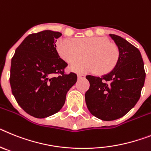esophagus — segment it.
Here are the masks:
<instances>
[{
    "label": "esophagus",
    "instance_id": "obj_1",
    "mask_svg": "<svg viewBox=\"0 0 151 151\" xmlns=\"http://www.w3.org/2000/svg\"><path fill=\"white\" fill-rule=\"evenodd\" d=\"M77 78L79 80L81 79H83V78H85V76L83 75V74H77Z\"/></svg>",
    "mask_w": 151,
    "mask_h": 151
}]
</instances>
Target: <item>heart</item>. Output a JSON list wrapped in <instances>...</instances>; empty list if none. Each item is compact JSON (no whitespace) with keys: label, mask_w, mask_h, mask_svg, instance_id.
I'll return each instance as SVG.
<instances>
[{"label":"heart","mask_w":151,"mask_h":151,"mask_svg":"<svg viewBox=\"0 0 151 151\" xmlns=\"http://www.w3.org/2000/svg\"><path fill=\"white\" fill-rule=\"evenodd\" d=\"M56 46L59 55L68 63L81 59L86 54L87 60L76 61L70 66L72 71L80 74H107L113 70L119 58V48L104 37L79 38L74 42L62 38Z\"/></svg>","instance_id":"heart-1"}]
</instances>
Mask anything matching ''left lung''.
I'll use <instances>...</instances> for the list:
<instances>
[{
	"instance_id": "left-lung-1",
	"label": "left lung",
	"mask_w": 151,
	"mask_h": 151,
	"mask_svg": "<svg viewBox=\"0 0 151 151\" xmlns=\"http://www.w3.org/2000/svg\"><path fill=\"white\" fill-rule=\"evenodd\" d=\"M109 36L119 48L117 65L101 77H86L90 82L85 93L86 106L92 115L103 121L122 118L135 106L146 76L140 51L121 36Z\"/></svg>"
}]
</instances>
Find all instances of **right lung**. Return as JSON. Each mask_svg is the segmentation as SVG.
<instances>
[{
    "label": "right lung",
    "instance_id": "right-lung-1",
    "mask_svg": "<svg viewBox=\"0 0 151 151\" xmlns=\"http://www.w3.org/2000/svg\"><path fill=\"white\" fill-rule=\"evenodd\" d=\"M61 36V32L52 30L30 34L11 60L13 95L25 112L38 119L60 111L67 93L77 82V74H65L68 64L56 50L55 43Z\"/></svg>",
    "mask_w": 151,
    "mask_h": 151
}]
</instances>
